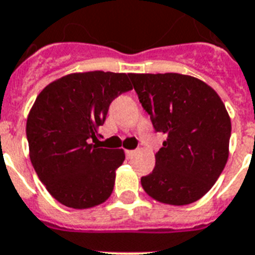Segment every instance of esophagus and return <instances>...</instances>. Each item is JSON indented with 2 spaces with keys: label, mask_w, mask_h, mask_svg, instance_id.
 <instances>
[{
  "label": "esophagus",
  "mask_w": 255,
  "mask_h": 255,
  "mask_svg": "<svg viewBox=\"0 0 255 255\" xmlns=\"http://www.w3.org/2000/svg\"><path fill=\"white\" fill-rule=\"evenodd\" d=\"M134 153H136V150H126V156H127V158H132Z\"/></svg>",
  "instance_id": "34e87169"
}]
</instances>
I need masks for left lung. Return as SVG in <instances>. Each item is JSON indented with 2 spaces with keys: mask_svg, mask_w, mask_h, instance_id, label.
I'll return each instance as SVG.
<instances>
[{
  "mask_svg": "<svg viewBox=\"0 0 255 255\" xmlns=\"http://www.w3.org/2000/svg\"><path fill=\"white\" fill-rule=\"evenodd\" d=\"M128 76L154 129L166 136L156 166L141 178L144 191L170 206L199 200L228 161L232 124L225 105L210 85L187 74Z\"/></svg>",
  "mask_w": 255,
  "mask_h": 255,
  "instance_id": "1",
  "label": "left lung"
}]
</instances>
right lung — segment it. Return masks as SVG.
I'll return each mask as SVG.
<instances>
[{"label":"right lung","instance_id":"add662e5","mask_svg":"<svg viewBox=\"0 0 255 255\" xmlns=\"http://www.w3.org/2000/svg\"><path fill=\"white\" fill-rule=\"evenodd\" d=\"M132 90L128 74L70 73L47 85L27 117L30 160L47 191L64 206L86 210L106 202L123 149L99 148L110 103Z\"/></svg>","mask_w":255,"mask_h":255}]
</instances>
